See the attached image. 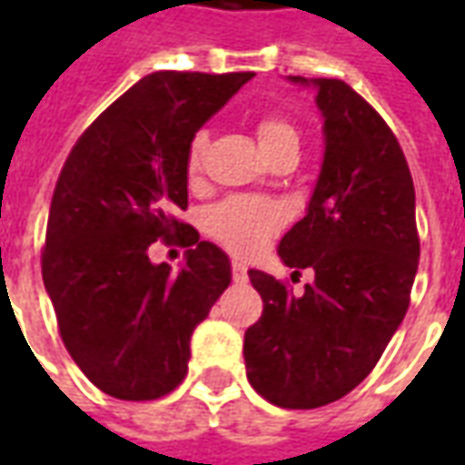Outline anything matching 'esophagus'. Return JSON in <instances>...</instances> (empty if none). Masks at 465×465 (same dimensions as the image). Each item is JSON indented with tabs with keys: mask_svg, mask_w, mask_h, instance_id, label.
Returning a JSON list of instances; mask_svg holds the SVG:
<instances>
[{
	"mask_svg": "<svg viewBox=\"0 0 465 465\" xmlns=\"http://www.w3.org/2000/svg\"><path fill=\"white\" fill-rule=\"evenodd\" d=\"M232 276L236 283H246L249 282V269L243 266L242 262H233L232 263Z\"/></svg>",
	"mask_w": 465,
	"mask_h": 465,
	"instance_id": "1",
	"label": "esophagus"
}]
</instances>
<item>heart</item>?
I'll use <instances>...</instances> for the list:
<instances>
[{"instance_id":"b5f03b06","label":"heart","mask_w":465,"mask_h":465,"mask_svg":"<svg viewBox=\"0 0 465 465\" xmlns=\"http://www.w3.org/2000/svg\"><path fill=\"white\" fill-rule=\"evenodd\" d=\"M256 139H259L263 156L282 152V149L299 152V132L282 114L262 116L256 122ZM203 149H206V132L193 134L189 149H186L189 176H196L202 169ZM279 223H282L279 209L272 202L252 199V196H232L206 212V232L229 252L242 253V256L259 252L279 229Z\"/></svg>"}]
</instances>
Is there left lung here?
<instances>
[{"label":"left lung","mask_w":465,"mask_h":465,"mask_svg":"<svg viewBox=\"0 0 465 465\" xmlns=\"http://www.w3.org/2000/svg\"><path fill=\"white\" fill-rule=\"evenodd\" d=\"M313 86L323 119V162L306 216L279 242L303 293L249 272L263 313L243 336L246 376L282 409L343 399L376 366L406 316L419 272L416 192L396 136L341 79L289 76Z\"/></svg>","instance_id":"left-lung-1"}]
</instances>
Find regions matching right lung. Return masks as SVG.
Returning a JSON list of instances; mask_svg holds the SVG:
<instances>
[{"label":"right lung","mask_w":465,"mask_h":465,"mask_svg":"<svg viewBox=\"0 0 465 465\" xmlns=\"http://www.w3.org/2000/svg\"><path fill=\"white\" fill-rule=\"evenodd\" d=\"M252 72H153L86 129L59 173L45 289L69 356L96 389L153 401L186 376L192 333L232 283V262L176 219L189 206L186 149ZM193 245L183 269L152 264L156 238Z\"/></svg>","instance_id":"add662e5"}]
</instances>
